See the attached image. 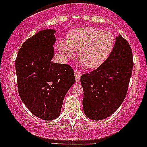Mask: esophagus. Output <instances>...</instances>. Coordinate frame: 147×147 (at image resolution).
<instances>
[{
  "label": "esophagus",
  "instance_id": "obj_1",
  "mask_svg": "<svg viewBox=\"0 0 147 147\" xmlns=\"http://www.w3.org/2000/svg\"><path fill=\"white\" fill-rule=\"evenodd\" d=\"M74 75H75L77 82H79L80 80L81 76H82V72H80L78 69H75V71H74Z\"/></svg>",
  "mask_w": 147,
  "mask_h": 147
}]
</instances>
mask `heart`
Returning a JSON list of instances; mask_svg holds the SVG:
<instances>
[{
  "label": "heart",
  "instance_id": "1",
  "mask_svg": "<svg viewBox=\"0 0 147 147\" xmlns=\"http://www.w3.org/2000/svg\"><path fill=\"white\" fill-rule=\"evenodd\" d=\"M115 38L109 31L94 27H84L75 30L69 34L67 40H61L58 48L67 58L78 56L82 65L88 69L100 67L112 54Z\"/></svg>",
  "mask_w": 147,
  "mask_h": 147
}]
</instances>
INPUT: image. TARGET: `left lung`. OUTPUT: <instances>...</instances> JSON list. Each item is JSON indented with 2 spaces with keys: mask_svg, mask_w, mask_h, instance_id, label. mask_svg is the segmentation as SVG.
<instances>
[{
  "mask_svg": "<svg viewBox=\"0 0 147 147\" xmlns=\"http://www.w3.org/2000/svg\"><path fill=\"white\" fill-rule=\"evenodd\" d=\"M133 65L131 47L119 35L106 62L81 77L83 109L89 119H106L119 107L127 95Z\"/></svg>",
  "mask_w": 147,
  "mask_h": 147,
  "instance_id": "1",
  "label": "left lung"
}]
</instances>
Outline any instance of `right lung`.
I'll use <instances>...</instances> for the list:
<instances>
[{
	"label": "right lung",
	"instance_id": "add662e5",
	"mask_svg": "<svg viewBox=\"0 0 147 147\" xmlns=\"http://www.w3.org/2000/svg\"><path fill=\"white\" fill-rule=\"evenodd\" d=\"M55 33L43 30L28 38L16 60L19 95L31 113L44 120L60 116L65 94L75 81L70 65L51 61Z\"/></svg>",
	"mask_w": 147,
	"mask_h": 147
}]
</instances>
